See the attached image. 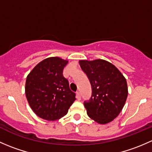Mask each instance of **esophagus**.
<instances>
[{
  "label": "esophagus",
  "mask_w": 152,
  "mask_h": 152,
  "mask_svg": "<svg viewBox=\"0 0 152 152\" xmlns=\"http://www.w3.org/2000/svg\"><path fill=\"white\" fill-rule=\"evenodd\" d=\"M76 98H77L78 99H79V100H80L81 99V94H80V92H79V91H77L76 93Z\"/></svg>",
  "instance_id": "esophagus-1"
}]
</instances>
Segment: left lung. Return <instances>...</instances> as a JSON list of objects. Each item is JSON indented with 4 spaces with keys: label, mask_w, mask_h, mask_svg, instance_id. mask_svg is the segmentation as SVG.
Returning a JSON list of instances; mask_svg holds the SVG:
<instances>
[{
    "label": "left lung",
    "mask_w": 152,
    "mask_h": 152,
    "mask_svg": "<svg viewBox=\"0 0 152 152\" xmlns=\"http://www.w3.org/2000/svg\"><path fill=\"white\" fill-rule=\"evenodd\" d=\"M92 87V96L84 104L87 115L100 124L113 121L121 112L128 96L125 77L114 65L104 59L80 60Z\"/></svg>",
    "instance_id": "8db88e82"
}]
</instances>
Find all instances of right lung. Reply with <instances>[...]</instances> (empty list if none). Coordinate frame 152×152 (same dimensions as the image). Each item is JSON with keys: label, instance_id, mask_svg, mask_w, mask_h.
<instances>
[{"label": "right lung", "instance_id": "obj_1", "mask_svg": "<svg viewBox=\"0 0 152 152\" xmlns=\"http://www.w3.org/2000/svg\"><path fill=\"white\" fill-rule=\"evenodd\" d=\"M68 61L48 57L37 64L27 76L25 92L34 113L42 119L56 121L65 116L76 100L63 76Z\"/></svg>", "mask_w": 152, "mask_h": 152}]
</instances>
